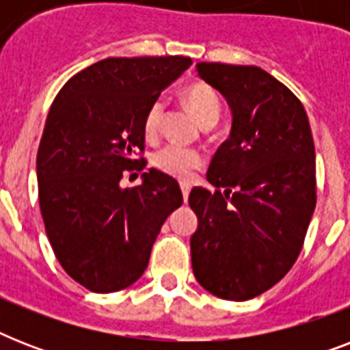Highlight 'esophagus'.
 <instances>
[{
	"label": "esophagus",
	"mask_w": 350,
	"mask_h": 350,
	"mask_svg": "<svg viewBox=\"0 0 350 350\" xmlns=\"http://www.w3.org/2000/svg\"><path fill=\"white\" fill-rule=\"evenodd\" d=\"M189 192H191V185L189 183H181V194H183V200L187 202V198H189Z\"/></svg>",
	"instance_id": "34e87169"
}]
</instances>
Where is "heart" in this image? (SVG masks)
<instances>
[{"instance_id":"b5f03b06","label":"heart","mask_w":350,"mask_h":350,"mask_svg":"<svg viewBox=\"0 0 350 350\" xmlns=\"http://www.w3.org/2000/svg\"><path fill=\"white\" fill-rule=\"evenodd\" d=\"M181 98L189 107V111L198 118V121L203 126H213L218 123L221 116V100L219 94L211 87L208 83L196 81L191 83L189 87L183 89ZM165 116V101L156 100L150 103V107L145 112V120H143V131L147 137L158 136L159 129H161V121ZM152 165L159 172L176 178V180H189L192 172L202 169L205 165V154L198 148L181 147L176 143H167L152 154Z\"/></svg>"}]
</instances>
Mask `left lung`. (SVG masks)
<instances>
[{"label": "left lung", "mask_w": 350, "mask_h": 350, "mask_svg": "<svg viewBox=\"0 0 350 350\" xmlns=\"http://www.w3.org/2000/svg\"><path fill=\"white\" fill-rule=\"evenodd\" d=\"M232 109L230 137L208 165L216 189L194 187L191 238L198 283L245 301L276 285L304 247L316 207V154L301 101L252 65L198 63Z\"/></svg>", "instance_id": "8db88e82"}]
</instances>
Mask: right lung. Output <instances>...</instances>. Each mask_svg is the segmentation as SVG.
<instances>
[{
  "label": "right lung",
  "instance_id": "obj_1",
  "mask_svg": "<svg viewBox=\"0 0 350 350\" xmlns=\"http://www.w3.org/2000/svg\"><path fill=\"white\" fill-rule=\"evenodd\" d=\"M191 65L185 56L107 57L52 101L36 158L41 218L59 265L92 293L136 282L183 203L178 181L156 169L132 189L120 181L145 169V112Z\"/></svg>",
  "mask_w": 350,
  "mask_h": 350
}]
</instances>
